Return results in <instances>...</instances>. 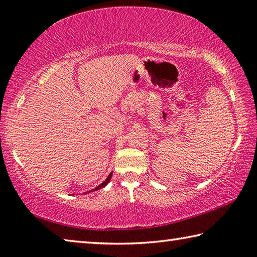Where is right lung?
<instances>
[{"mask_svg":"<svg viewBox=\"0 0 257 257\" xmlns=\"http://www.w3.org/2000/svg\"><path fill=\"white\" fill-rule=\"evenodd\" d=\"M111 177H112V172L110 173V175H108L107 176V178H106V179L105 180H104L103 182H102V184L101 185H98L97 187H96V188H95V189H92V190H89L88 191V193H92V191H95V190H97V189H101V188H103V187H105L107 184H108V181H110V179H111Z\"/></svg>","mask_w":257,"mask_h":257,"instance_id":"right-lung-1","label":"right lung"}]
</instances>
